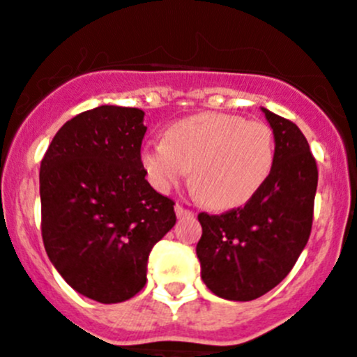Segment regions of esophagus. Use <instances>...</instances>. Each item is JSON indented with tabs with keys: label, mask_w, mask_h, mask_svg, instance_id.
Returning a JSON list of instances; mask_svg holds the SVG:
<instances>
[{
	"label": "esophagus",
	"mask_w": 357,
	"mask_h": 357,
	"mask_svg": "<svg viewBox=\"0 0 357 357\" xmlns=\"http://www.w3.org/2000/svg\"><path fill=\"white\" fill-rule=\"evenodd\" d=\"M174 211H176V216H178V218H192V216H194V213L190 211V209L183 208L181 204H176Z\"/></svg>",
	"instance_id": "1"
}]
</instances>
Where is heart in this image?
<instances>
[{
  "label": "heart",
  "instance_id": "b5f03b06",
  "mask_svg": "<svg viewBox=\"0 0 357 357\" xmlns=\"http://www.w3.org/2000/svg\"><path fill=\"white\" fill-rule=\"evenodd\" d=\"M149 183L167 194L190 174L195 195L213 209L243 206L268 181L275 163V135L268 125L241 116H190L165 132V141L142 148Z\"/></svg>",
  "mask_w": 357,
  "mask_h": 357
}]
</instances>
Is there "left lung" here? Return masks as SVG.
I'll use <instances>...</instances> for the list:
<instances>
[{"label": "left lung", "instance_id": "left-lung-1", "mask_svg": "<svg viewBox=\"0 0 357 357\" xmlns=\"http://www.w3.org/2000/svg\"><path fill=\"white\" fill-rule=\"evenodd\" d=\"M261 109L275 135L268 181L243 208L199 215L201 276L229 301H252L276 287L294 268L314 220L319 172L308 141L294 123Z\"/></svg>", "mask_w": 357, "mask_h": 357}]
</instances>
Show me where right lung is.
Listing matches in <instances>:
<instances>
[{
  "label": "right lung",
  "instance_id": "add662e5",
  "mask_svg": "<svg viewBox=\"0 0 357 357\" xmlns=\"http://www.w3.org/2000/svg\"><path fill=\"white\" fill-rule=\"evenodd\" d=\"M144 112L100 105L66 121L40 165L42 238L66 284L111 305L146 284L153 246L176 224L174 202L146 179Z\"/></svg>",
  "mask_w": 357,
  "mask_h": 357
}]
</instances>
